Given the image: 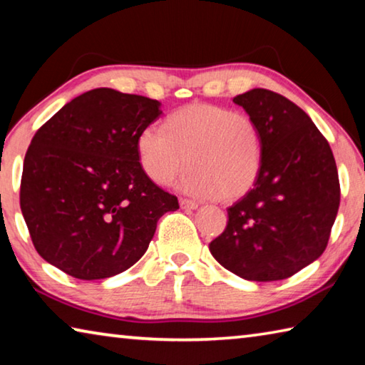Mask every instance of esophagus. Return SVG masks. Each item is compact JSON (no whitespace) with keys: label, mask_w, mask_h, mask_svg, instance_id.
<instances>
[{"label":"esophagus","mask_w":365,"mask_h":365,"mask_svg":"<svg viewBox=\"0 0 365 365\" xmlns=\"http://www.w3.org/2000/svg\"><path fill=\"white\" fill-rule=\"evenodd\" d=\"M180 207L182 209H190V211H193V209H197V202L187 200V197H180Z\"/></svg>","instance_id":"1"}]
</instances>
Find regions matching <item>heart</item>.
<instances>
[{
    "label": "heart",
    "mask_w": 365,
    "mask_h": 365,
    "mask_svg": "<svg viewBox=\"0 0 365 365\" xmlns=\"http://www.w3.org/2000/svg\"><path fill=\"white\" fill-rule=\"evenodd\" d=\"M141 169L159 185L174 180L185 164L180 187L188 195L224 202L248 195L262 165V135L252 117L207 103L187 104L165 119L164 128L140 132Z\"/></svg>",
    "instance_id": "heart-1"
}]
</instances>
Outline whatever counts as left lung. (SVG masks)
<instances>
[{
  "instance_id": "8db88e82",
  "label": "left lung",
  "mask_w": 365,
  "mask_h": 365,
  "mask_svg": "<svg viewBox=\"0 0 365 365\" xmlns=\"http://www.w3.org/2000/svg\"><path fill=\"white\" fill-rule=\"evenodd\" d=\"M262 135V165L248 195L227 209L215 261L245 280L275 282L322 256L339 206L329 141L304 110L270 90L233 98Z\"/></svg>"
}]
</instances>
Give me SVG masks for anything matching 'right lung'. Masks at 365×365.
Instances as JSON below:
<instances>
[{
    "mask_svg": "<svg viewBox=\"0 0 365 365\" xmlns=\"http://www.w3.org/2000/svg\"><path fill=\"white\" fill-rule=\"evenodd\" d=\"M160 103L113 88L73 98L24 159L21 209L38 255L80 280L114 277L145 255L174 195L141 169L137 140Z\"/></svg>",
    "mask_w": 365,
    "mask_h": 365,
    "instance_id": "right-lung-1",
    "label": "right lung"
}]
</instances>
